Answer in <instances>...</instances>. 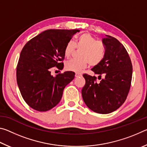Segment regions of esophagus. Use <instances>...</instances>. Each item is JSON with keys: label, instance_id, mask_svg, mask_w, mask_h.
<instances>
[{"label": "esophagus", "instance_id": "obj_1", "mask_svg": "<svg viewBox=\"0 0 147 147\" xmlns=\"http://www.w3.org/2000/svg\"><path fill=\"white\" fill-rule=\"evenodd\" d=\"M82 76V75L81 74H79V73H76L75 74V77H76V78H78V77H80Z\"/></svg>", "mask_w": 147, "mask_h": 147}]
</instances>
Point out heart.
Instances as JSON below:
<instances>
[{
  "label": "heart",
  "instance_id": "1",
  "mask_svg": "<svg viewBox=\"0 0 147 147\" xmlns=\"http://www.w3.org/2000/svg\"><path fill=\"white\" fill-rule=\"evenodd\" d=\"M80 50L78 59H72L67 62L65 68L67 71L80 73L90 64L96 65L103 60L106 54L104 44L96 39L90 34L85 33L80 36L76 41H69L64 49L66 57L71 56L75 49Z\"/></svg>",
  "mask_w": 147,
  "mask_h": 147
}]
</instances>
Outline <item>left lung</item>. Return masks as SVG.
Here are the masks:
<instances>
[{
    "label": "left lung",
    "instance_id": "obj_1",
    "mask_svg": "<svg viewBox=\"0 0 147 147\" xmlns=\"http://www.w3.org/2000/svg\"><path fill=\"white\" fill-rule=\"evenodd\" d=\"M102 39L105 56L91 69L94 73L105 76L100 82L96 77L84 74L86 84L82 89L84 102L94 112H113L126 100L131 86L132 64L124 47L116 38L106 35Z\"/></svg>",
    "mask_w": 147,
    "mask_h": 147
}]
</instances>
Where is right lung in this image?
I'll use <instances>...</instances> for the list:
<instances>
[{"label": "right lung", "instance_id": "obj_1", "mask_svg": "<svg viewBox=\"0 0 147 147\" xmlns=\"http://www.w3.org/2000/svg\"><path fill=\"white\" fill-rule=\"evenodd\" d=\"M79 30H47L26 43L17 65V82L24 101L35 110L46 111L58 104L63 89L73 80L72 71L51 75L63 67L64 49Z\"/></svg>", "mask_w": 147, "mask_h": 147}]
</instances>
